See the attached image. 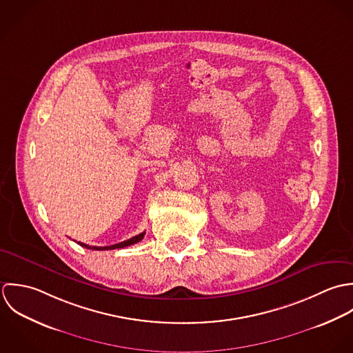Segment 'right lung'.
Returning <instances> with one entry per match:
<instances>
[{"label": "right lung", "instance_id": "right-lung-1", "mask_svg": "<svg viewBox=\"0 0 353 353\" xmlns=\"http://www.w3.org/2000/svg\"><path fill=\"white\" fill-rule=\"evenodd\" d=\"M144 233L145 232H143V233H139L138 236H135V237H132V239H128V240H125V241H121V243H119V244H113V245H108V247H94V245H87V244H84V243H77V244H80L81 247H84V248H88V250H95V251H103V250H116V248H124V247H128V245H132V244H137V243H139L141 239L144 237Z\"/></svg>", "mask_w": 353, "mask_h": 353}]
</instances>
